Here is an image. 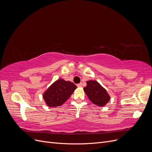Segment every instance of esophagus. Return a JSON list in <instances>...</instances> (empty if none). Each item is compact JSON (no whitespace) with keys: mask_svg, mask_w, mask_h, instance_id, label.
Masks as SVG:
<instances>
[{"mask_svg":"<svg viewBox=\"0 0 152 152\" xmlns=\"http://www.w3.org/2000/svg\"><path fill=\"white\" fill-rule=\"evenodd\" d=\"M82 83H79V84H78L77 86V87H82Z\"/></svg>","mask_w":152,"mask_h":152,"instance_id":"1","label":"esophagus"}]
</instances>
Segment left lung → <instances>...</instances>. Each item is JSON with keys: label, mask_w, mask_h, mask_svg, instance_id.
<instances>
[{"label": "left lung", "mask_w": 152, "mask_h": 152, "mask_svg": "<svg viewBox=\"0 0 152 152\" xmlns=\"http://www.w3.org/2000/svg\"><path fill=\"white\" fill-rule=\"evenodd\" d=\"M87 86L84 88L86 94L94 104L103 107L110 100V96L103 87L98 82L87 81Z\"/></svg>", "instance_id": "8db88e82"}]
</instances>
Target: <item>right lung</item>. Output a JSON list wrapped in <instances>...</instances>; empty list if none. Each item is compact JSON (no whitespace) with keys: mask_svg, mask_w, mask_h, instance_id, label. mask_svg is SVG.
<instances>
[{"mask_svg":"<svg viewBox=\"0 0 152 152\" xmlns=\"http://www.w3.org/2000/svg\"><path fill=\"white\" fill-rule=\"evenodd\" d=\"M76 88L77 86L72 82L59 79L45 92L43 98L48 107H59L70 98Z\"/></svg>","mask_w":152,"mask_h":152,"instance_id":"add662e5","label":"right lung"}]
</instances>
